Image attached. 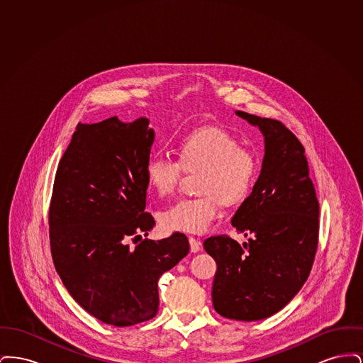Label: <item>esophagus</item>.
<instances>
[{"mask_svg":"<svg viewBox=\"0 0 363 363\" xmlns=\"http://www.w3.org/2000/svg\"><path fill=\"white\" fill-rule=\"evenodd\" d=\"M189 245L190 252H191V253H197V252L201 249V242L199 241V240H196V238H193V237H190L189 238Z\"/></svg>","mask_w":363,"mask_h":363,"instance_id":"esophagus-1","label":"esophagus"}]
</instances>
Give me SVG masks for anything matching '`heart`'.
Instances as JSON below:
<instances>
[{
	"label": "heart",
	"mask_w": 363,
	"mask_h": 363,
	"mask_svg": "<svg viewBox=\"0 0 363 363\" xmlns=\"http://www.w3.org/2000/svg\"><path fill=\"white\" fill-rule=\"evenodd\" d=\"M178 162L167 156H152L145 166L147 179L160 197L174 193L182 170L201 172L197 199H182L162 215L169 231L203 234L222 213L225 203H238L252 189L257 175V160L237 138L216 126L201 128L179 140Z\"/></svg>",
	"instance_id": "b5f03b06"
}]
</instances>
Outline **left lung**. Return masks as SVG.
Returning <instances> with one entry per match:
<instances>
[{
  "mask_svg": "<svg viewBox=\"0 0 363 363\" xmlns=\"http://www.w3.org/2000/svg\"><path fill=\"white\" fill-rule=\"evenodd\" d=\"M235 114L264 138L259 179L231 220L252 238L241 246L225 235L209 237L204 249L218 265L215 311L225 318L257 321L281 311L309 277L320 207L305 150L294 133L277 120Z\"/></svg>",
  "mask_w": 363,
  "mask_h": 363,
  "instance_id": "left-lung-1",
  "label": "left lung"
}]
</instances>
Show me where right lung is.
<instances>
[{"mask_svg": "<svg viewBox=\"0 0 363 363\" xmlns=\"http://www.w3.org/2000/svg\"><path fill=\"white\" fill-rule=\"evenodd\" d=\"M154 140L145 117L79 123L55 174L49 212L55 269L84 311L114 327L154 318L159 277L189 253L181 233L128 243L155 225L144 212Z\"/></svg>", "mask_w": 363, "mask_h": 363, "instance_id": "1", "label": "right lung"}]
</instances>
